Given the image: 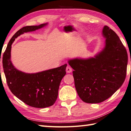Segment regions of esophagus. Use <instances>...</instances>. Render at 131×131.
<instances>
[{"mask_svg":"<svg viewBox=\"0 0 131 131\" xmlns=\"http://www.w3.org/2000/svg\"><path fill=\"white\" fill-rule=\"evenodd\" d=\"M66 72H67V73H71V72H72V68L70 67V66L68 65V66H67V67H66Z\"/></svg>","mask_w":131,"mask_h":131,"instance_id":"esophagus-1","label":"esophagus"}]
</instances>
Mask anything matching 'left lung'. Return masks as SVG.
I'll list each match as a JSON object with an SVG mask.
<instances>
[{
  "instance_id": "1",
  "label": "left lung",
  "mask_w": 131,
  "mask_h": 131,
  "mask_svg": "<svg viewBox=\"0 0 131 131\" xmlns=\"http://www.w3.org/2000/svg\"><path fill=\"white\" fill-rule=\"evenodd\" d=\"M102 35L105 39L101 51L93 57L68 60L74 70V85L82 101L99 103L117 91L125 79L128 54L119 37L107 26Z\"/></svg>"
}]
</instances>
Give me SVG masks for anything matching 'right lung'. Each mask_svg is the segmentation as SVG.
Segmentation results:
<instances>
[{"label": "right lung", "instance_id": "right-lung-1", "mask_svg": "<svg viewBox=\"0 0 131 131\" xmlns=\"http://www.w3.org/2000/svg\"><path fill=\"white\" fill-rule=\"evenodd\" d=\"M48 24L24 27L16 32L10 39L2 59L4 73L12 93L26 104L39 108L52 106L57 100L67 64L37 73H25L16 69L12 63L11 49L12 43L20 35L42 28Z\"/></svg>", "mask_w": 131, "mask_h": 131}]
</instances>
